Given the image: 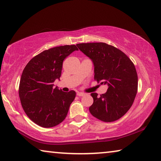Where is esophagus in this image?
<instances>
[{"label": "esophagus", "mask_w": 161, "mask_h": 161, "mask_svg": "<svg viewBox=\"0 0 161 161\" xmlns=\"http://www.w3.org/2000/svg\"><path fill=\"white\" fill-rule=\"evenodd\" d=\"M77 95L78 97H83L84 95V94L82 93V92H77Z\"/></svg>", "instance_id": "obj_1"}]
</instances>
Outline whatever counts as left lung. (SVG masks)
<instances>
[{"label": "left lung", "instance_id": "1", "mask_svg": "<svg viewBox=\"0 0 161 161\" xmlns=\"http://www.w3.org/2000/svg\"><path fill=\"white\" fill-rule=\"evenodd\" d=\"M77 46L93 62L94 80L108 86L100 97L91 94L94 99L89 108L91 114L104 122L121 118L132 106L137 93L134 64L123 52L107 43H80Z\"/></svg>", "mask_w": 161, "mask_h": 161}]
</instances>
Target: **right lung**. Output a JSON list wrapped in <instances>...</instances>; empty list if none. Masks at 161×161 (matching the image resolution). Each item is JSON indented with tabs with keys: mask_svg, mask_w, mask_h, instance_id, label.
Masks as SVG:
<instances>
[{
	"mask_svg": "<svg viewBox=\"0 0 161 161\" xmlns=\"http://www.w3.org/2000/svg\"><path fill=\"white\" fill-rule=\"evenodd\" d=\"M75 50L78 49L75 45L49 49L34 57L24 68L19 97L27 116L40 126H55L66 118L76 92L54 89L53 82L59 80L64 59Z\"/></svg>",
	"mask_w": 161,
	"mask_h": 161,
	"instance_id": "add662e5",
	"label": "right lung"
}]
</instances>
